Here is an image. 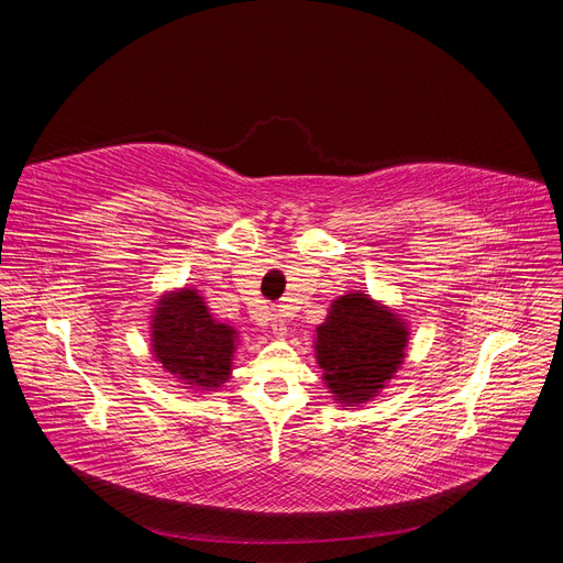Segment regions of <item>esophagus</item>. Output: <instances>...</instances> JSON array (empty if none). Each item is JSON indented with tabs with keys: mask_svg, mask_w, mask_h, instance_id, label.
I'll return each mask as SVG.
<instances>
[{
	"mask_svg": "<svg viewBox=\"0 0 563 563\" xmlns=\"http://www.w3.org/2000/svg\"><path fill=\"white\" fill-rule=\"evenodd\" d=\"M269 319H272V323H269V327H272V333H275V335H286V329H288V323H286V317L282 314V312H272L269 314Z\"/></svg>",
	"mask_w": 563,
	"mask_h": 563,
	"instance_id": "obj_1",
	"label": "esophagus"
}]
</instances>
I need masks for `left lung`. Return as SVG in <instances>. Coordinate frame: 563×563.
Instances as JSON below:
<instances>
[{
    "label": "left lung",
    "instance_id": "1",
    "mask_svg": "<svg viewBox=\"0 0 563 563\" xmlns=\"http://www.w3.org/2000/svg\"><path fill=\"white\" fill-rule=\"evenodd\" d=\"M314 360L340 406L376 399L397 376L408 347V321L366 291L338 296L317 327Z\"/></svg>",
    "mask_w": 563,
    "mask_h": 563
}]
</instances>
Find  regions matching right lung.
Listing matches in <instances>:
<instances>
[{
    "label": "right lung",
    "mask_w": 563,
    "mask_h": 563,
    "mask_svg": "<svg viewBox=\"0 0 563 563\" xmlns=\"http://www.w3.org/2000/svg\"><path fill=\"white\" fill-rule=\"evenodd\" d=\"M240 331L213 319L195 286L164 291L150 314V352L183 389L218 391L232 376Z\"/></svg>",
    "instance_id": "obj_1"
}]
</instances>
